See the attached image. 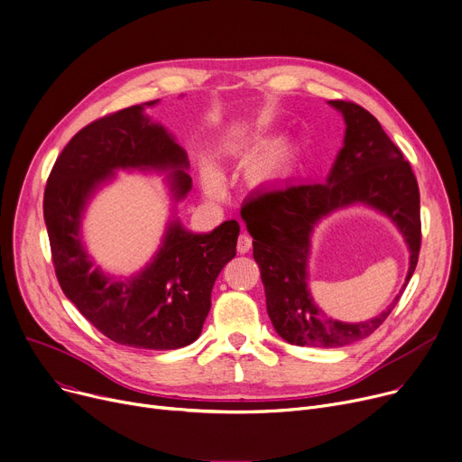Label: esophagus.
I'll return each mask as SVG.
<instances>
[{"mask_svg": "<svg viewBox=\"0 0 462 462\" xmlns=\"http://www.w3.org/2000/svg\"><path fill=\"white\" fill-rule=\"evenodd\" d=\"M236 250H238V254H247V252H250L252 250V236L242 233L238 236V240H236Z\"/></svg>", "mask_w": 462, "mask_h": 462, "instance_id": "34e87169", "label": "esophagus"}]
</instances>
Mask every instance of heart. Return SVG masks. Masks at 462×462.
<instances>
[{
  "mask_svg": "<svg viewBox=\"0 0 462 462\" xmlns=\"http://www.w3.org/2000/svg\"><path fill=\"white\" fill-rule=\"evenodd\" d=\"M285 166V152L279 146H273L266 152H263L252 164V173L257 177V180H268V177H273L275 173L281 171V168ZM207 189L210 192H218L220 190V180L217 173H208L207 175Z\"/></svg>",
  "mask_w": 462,
  "mask_h": 462,
  "instance_id": "obj_1",
  "label": "heart"
}]
</instances>
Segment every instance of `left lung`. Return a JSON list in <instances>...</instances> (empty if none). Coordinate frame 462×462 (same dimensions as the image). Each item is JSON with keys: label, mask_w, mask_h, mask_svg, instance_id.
<instances>
[{"label": "left lung", "mask_w": 462, "mask_h": 462, "mask_svg": "<svg viewBox=\"0 0 462 462\" xmlns=\"http://www.w3.org/2000/svg\"><path fill=\"white\" fill-rule=\"evenodd\" d=\"M329 103L344 115L346 136L328 181L266 190L240 208L254 236V259L261 268L270 320L279 337L307 347H340L370 337L403 294L368 323L344 325L322 315L306 289L310 235L318 221L351 202L384 211L410 244L411 266L404 291L421 244L420 190L402 150L361 105L344 99Z\"/></svg>", "instance_id": "obj_1"}]
</instances>
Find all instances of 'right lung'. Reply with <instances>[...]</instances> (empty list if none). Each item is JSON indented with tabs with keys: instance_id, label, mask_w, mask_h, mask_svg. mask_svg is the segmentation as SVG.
Masks as SVG:
<instances>
[{
	"instance_id": "add662e5",
	"label": "right lung",
	"mask_w": 462,
	"mask_h": 462,
	"mask_svg": "<svg viewBox=\"0 0 462 462\" xmlns=\"http://www.w3.org/2000/svg\"><path fill=\"white\" fill-rule=\"evenodd\" d=\"M155 103L105 115L74 134L50 171L44 220L59 285L99 333L129 347L177 349L201 333L212 285L236 255L238 222L207 235L171 224L155 261L124 281L94 270L79 238L85 201L116 168H175V196L190 190V175L180 170L189 166L185 150L142 113Z\"/></svg>"
}]
</instances>
